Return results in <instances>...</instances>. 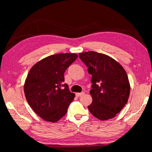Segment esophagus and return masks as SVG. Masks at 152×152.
Returning a JSON list of instances; mask_svg holds the SVG:
<instances>
[{
    "mask_svg": "<svg viewBox=\"0 0 152 152\" xmlns=\"http://www.w3.org/2000/svg\"><path fill=\"white\" fill-rule=\"evenodd\" d=\"M84 92H80V93H76V96H78V97H80V96H82V95H84Z\"/></svg>",
    "mask_w": 152,
    "mask_h": 152,
    "instance_id": "obj_1",
    "label": "esophagus"
}]
</instances>
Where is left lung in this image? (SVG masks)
Wrapping results in <instances>:
<instances>
[{
    "label": "left lung",
    "mask_w": 152,
    "mask_h": 152,
    "mask_svg": "<svg viewBox=\"0 0 152 152\" xmlns=\"http://www.w3.org/2000/svg\"><path fill=\"white\" fill-rule=\"evenodd\" d=\"M79 57L92 75L90 93L92 102L88 106L90 112L102 121L115 117L129 96L127 73L117 61L102 53L91 51L80 53Z\"/></svg>",
    "instance_id": "8db88e82"
}]
</instances>
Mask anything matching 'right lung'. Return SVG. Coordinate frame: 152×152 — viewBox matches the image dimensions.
I'll return each mask as SVG.
<instances>
[{"label":"right lung","mask_w":152,"mask_h":152,"mask_svg":"<svg viewBox=\"0 0 152 152\" xmlns=\"http://www.w3.org/2000/svg\"><path fill=\"white\" fill-rule=\"evenodd\" d=\"M76 53H58L43 59L33 66L24 85L29 106L43 120L56 122L66 114L75 94L64 84V74L75 61Z\"/></svg>","instance_id":"right-lung-1"}]
</instances>
